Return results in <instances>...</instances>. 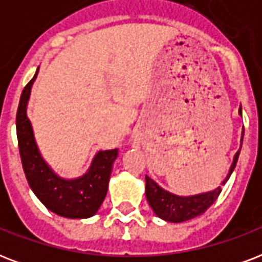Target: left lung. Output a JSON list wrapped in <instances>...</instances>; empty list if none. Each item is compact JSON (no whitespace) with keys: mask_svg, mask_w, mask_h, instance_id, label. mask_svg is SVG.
Listing matches in <instances>:
<instances>
[{"mask_svg":"<svg viewBox=\"0 0 262 262\" xmlns=\"http://www.w3.org/2000/svg\"><path fill=\"white\" fill-rule=\"evenodd\" d=\"M239 114L242 115L241 108ZM242 140H244V133H242V139H241V148H242ZM241 148L232 159L227 177L213 190L204 191V193L193 195H177L171 191L164 190L163 187H160L154 179L145 175V195H147L148 204L152 208V211L155 212L158 217L170 222V223H182V222L203 215L204 212L217 200L220 191H222V186H224L228 178L231 177L236 162H238V158H239Z\"/></svg>","mask_w":262,"mask_h":262,"instance_id":"8db88e82","label":"left lung"}]
</instances>
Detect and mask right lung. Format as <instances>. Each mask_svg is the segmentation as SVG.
I'll return each mask as SVG.
<instances>
[{
	"label": "right lung",
	"mask_w": 262,
	"mask_h": 262,
	"mask_svg": "<svg viewBox=\"0 0 262 262\" xmlns=\"http://www.w3.org/2000/svg\"><path fill=\"white\" fill-rule=\"evenodd\" d=\"M38 72L39 68L32 80L23 90L16 115L23 170L31 190L47 209L68 219H88L99 211L106 197L113 164L118 158V149L99 151L94 156L87 172L81 177L67 179L55 174L43 159L31 121L27 117L31 88Z\"/></svg>",
	"instance_id": "obj_1"
}]
</instances>
